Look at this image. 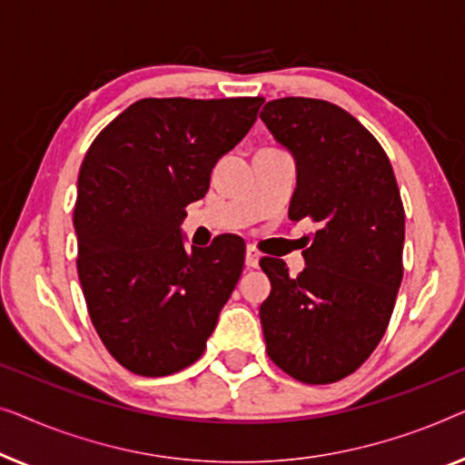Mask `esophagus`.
<instances>
[{"instance_id":"obj_1","label":"esophagus","mask_w":465,"mask_h":465,"mask_svg":"<svg viewBox=\"0 0 465 465\" xmlns=\"http://www.w3.org/2000/svg\"><path fill=\"white\" fill-rule=\"evenodd\" d=\"M259 259H261V254H259L257 248L248 246L246 248V265L248 267H257L259 265Z\"/></svg>"}]
</instances>
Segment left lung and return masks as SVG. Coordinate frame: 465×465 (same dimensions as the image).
I'll return each instance as SVG.
<instances>
[{
  "instance_id": "obj_1",
  "label": "left lung",
  "mask_w": 465,
  "mask_h": 465,
  "mask_svg": "<svg viewBox=\"0 0 465 465\" xmlns=\"http://www.w3.org/2000/svg\"><path fill=\"white\" fill-rule=\"evenodd\" d=\"M261 120L297 162L291 221L320 230L291 278L263 257L272 282L261 305L267 356L301 383H332L369 361L385 335L402 282L404 206L379 141L337 104L286 96Z\"/></svg>"
}]
</instances>
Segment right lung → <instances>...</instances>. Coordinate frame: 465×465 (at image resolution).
<instances>
[{
	"instance_id": "add662e5",
	"label": "right lung",
	"mask_w": 465,
	"mask_h": 465,
	"mask_svg": "<svg viewBox=\"0 0 465 465\" xmlns=\"http://www.w3.org/2000/svg\"><path fill=\"white\" fill-rule=\"evenodd\" d=\"M261 96L141 99L104 126L77 176V276L101 341L124 369L164 377L204 354L244 267V240L185 248L179 225Z\"/></svg>"
}]
</instances>
